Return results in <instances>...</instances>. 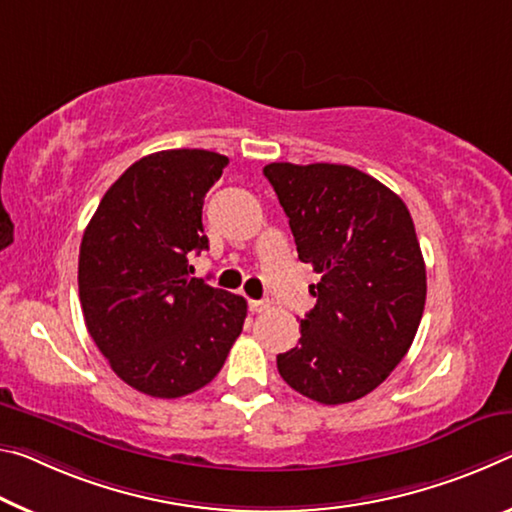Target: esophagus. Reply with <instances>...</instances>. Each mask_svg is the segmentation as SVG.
Segmentation results:
<instances>
[{"label": "esophagus", "instance_id": "34e87169", "mask_svg": "<svg viewBox=\"0 0 512 512\" xmlns=\"http://www.w3.org/2000/svg\"><path fill=\"white\" fill-rule=\"evenodd\" d=\"M248 307L253 314H259V312L269 310V300H248Z\"/></svg>", "mask_w": 512, "mask_h": 512}]
</instances>
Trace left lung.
<instances>
[{
	"label": "left lung",
	"instance_id": "obj_1",
	"mask_svg": "<svg viewBox=\"0 0 512 512\" xmlns=\"http://www.w3.org/2000/svg\"><path fill=\"white\" fill-rule=\"evenodd\" d=\"M289 216L298 259L321 280L298 346L278 355L285 383L323 405L358 401L394 371L417 335L426 264L405 202L342 164L264 166Z\"/></svg>",
	"mask_w": 512,
	"mask_h": 512
}]
</instances>
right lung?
Here are the masks:
<instances>
[{"instance_id": "add662e5", "label": "right lung", "mask_w": 512, "mask_h": 512, "mask_svg": "<svg viewBox=\"0 0 512 512\" xmlns=\"http://www.w3.org/2000/svg\"><path fill=\"white\" fill-rule=\"evenodd\" d=\"M230 159L161 150L104 193L79 248V300L95 346L120 380L154 399L212 383L241 335L248 305L191 278L207 191Z\"/></svg>"}]
</instances>
